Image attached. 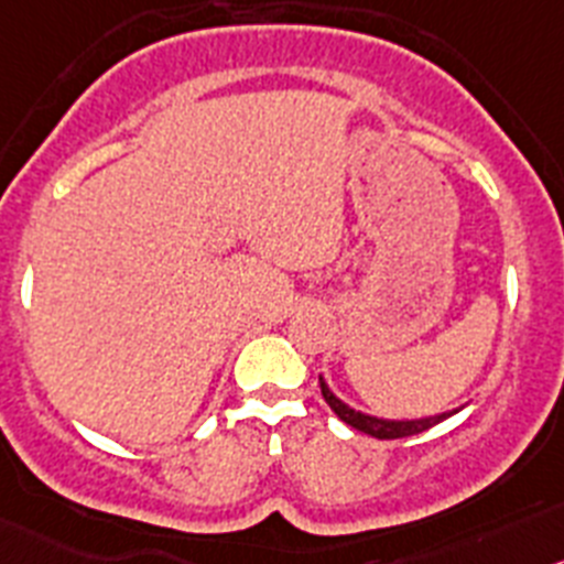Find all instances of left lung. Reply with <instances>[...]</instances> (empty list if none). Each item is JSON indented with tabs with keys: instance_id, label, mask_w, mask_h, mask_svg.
<instances>
[{
	"instance_id": "8db88e82",
	"label": "left lung",
	"mask_w": 564,
	"mask_h": 564,
	"mask_svg": "<svg viewBox=\"0 0 564 564\" xmlns=\"http://www.w3.org/2000/svg\"><path fill=\"white\" fill-rule=\"evenodd\" d=\"M319 390H323V399H326L328 408L337 413L339 421H345L348 427L359 430L365 435H373V438H404V435H415L424 433V430L435 427L438 421L449 419L458 410H446V413H435V415H424V419H379V415L362 413V410H354L351 404H345L323 377H319Z\"/></svg>"
}]
</instances>
